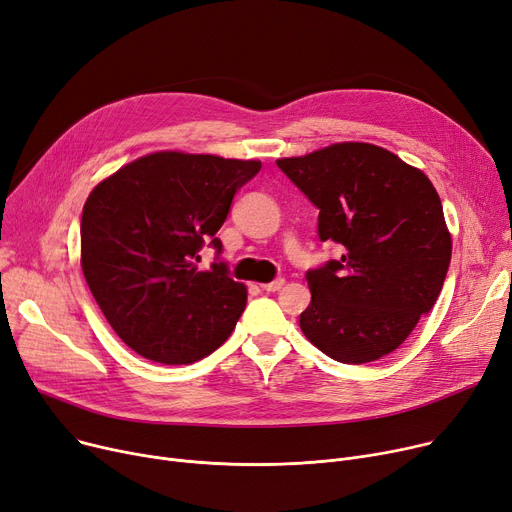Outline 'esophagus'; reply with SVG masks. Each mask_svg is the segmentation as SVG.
Segmentation results:
<instances>
[{"instance_id": "34e87169", "label": "esophagus", "mask_w": 512, "mask_h": 512, "mask_svg": "<svg viewBox=\"0 0 512 512\" xmlns=\"http://www.w3.org/2000/svg\"><path fill=\"white\" fill-rule=\"evenodd\" d=\"M284 284H286V282H284V278H278V280H274V282L261 284V290H265V292H276V290H280Z\"/></svg>"}]
</instances>
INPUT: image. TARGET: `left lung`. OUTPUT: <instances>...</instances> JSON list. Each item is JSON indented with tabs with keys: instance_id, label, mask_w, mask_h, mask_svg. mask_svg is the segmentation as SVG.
<instances>
[{
	"instance_id": "8db88e82",
	"label": "left lung",
	"mask_w": 512,
	"mask_h": 512,
	"mask_svg": "<svg viewBox=\"0 0 512 512\" xmlns=\"http://www.w3.org/2000/svg\"><path fill=\"white\" fill-rule=\"evenodd\" d=\"M278 168L319 209V240L342 247L307 272L301 330L321 353L361 365L396 351L442 290L452 240L429 178L369 143H336Z\"/></svg>"
}]
</instances>
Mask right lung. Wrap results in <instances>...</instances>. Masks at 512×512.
I'll return each mask as SVG.
<instances>
[{
	"mask_svg": "<svg viewBox=\"0 0 512 512\" xmlns=\"http://www.w3.org/2000/svg\"><path fill=\"white\" fill-rule=\"evenodd\" d=\"M261 161L157 151L99 182L80 220V265L114 332L134 353L195 363L232 334L247 305L215 236ZM207 241L216 263L203 273Z\"/></svg>",
	"mask_w": 512,
	"mask_h": 512,
	"instance_id": "obj_1",
	"label": "right lung"
}]
</instances>
